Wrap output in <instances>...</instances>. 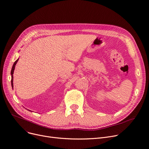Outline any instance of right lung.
<instances>
[{
  "label": "right lung",
  "instance_id": "obj_1",
  "mask_svg": "<svg viewBox=\"0 0 149 149\" xmlns=\"http://www.w3.org/2000/svg\"><path fill=\"white\" fill-rule=\"evenodd\" d=\"M18 60H19V58L14 63V64H13V67H12V69H11V86H12V88H13V74H14V70L15 66V65H16Z\"/></svg>",
  "mask_w": 149,
  "mask_h": 149
}]
</instances>
